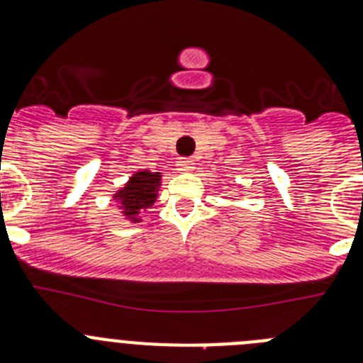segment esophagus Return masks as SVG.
I'll return each mask as SVG.
<instances>
[{"label": "esophagus", "mask_w": 363, "mask_h": 363, "mask_svg": "<svg viewBox=\"0 0 363 363\" xmlns=\"http://www.w3.org/2000/svg\"><path fill=\"white\" fill-rule=\"evenodd\" d=\"M178 169H179V171H185V172L192 171V169H194V162H192L191 158H179L178 160Z\"/></svg>", "instance_id": "1"}]
</instances>
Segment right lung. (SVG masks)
I'll list each match as a JSON object with an SVG mask.
<instances>
[{
  "mask_svg": "<svg viewBox=\"0 0 363 363\" xmlns=\"http://www.w3.org/2000/svg\"><path fill=\"white\" fill-rule=\"evenodd\" d=\"M160 185V172L140 171L131 176L125 187L115 194L116 201L124 208V214L131 219H136L135 216L138 211L147 208L155 203L156 199V187Z\"/></svg>",
  "mask_w": 363,
  "mask_h": 363,
  "instance_id": "obj_1",
  "label": "right lung"
}]
</instances>
